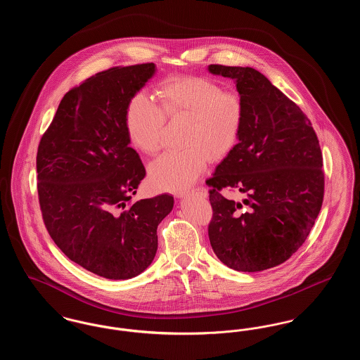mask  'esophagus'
Masks as SVG:
<instances>
[{"mask_svg":"<svg viewBox=\"0 0 360 360\" xmlns=\"http://www.w3.org/2000/svg\"><path fill=\"white\" fill-rule=\"evenodd\" d=\"M186 195H195L198 198H206L207 197V190L205 188H198L188 191V193H184V194H179L178 197H186Z\"/></svg>","mask_w":360,"mask_h":360,"instance_id":"obj_1","label":"esophagus"}]
</instances>
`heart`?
Here are the masks:
<instances>
[{
    "instance_id": "b5f03b06",
    "label": "heart",
    "mask_w": 360,
    "mask_h": 360,
    "mask_svg": "<svg viewBox=\"0 0 360 360\" xmlns=\"http://www.w3.org/2000/svg\"><path fill=\"white\" fill-rule=\"evenodd\" d=\"M160 106L144 91L136 93L125 110V129L131 144L144 154L158 153L163 141L166 117L188 119L182 151H169L148 167L150 181L165 191H185L239 141L245 108L239 93L225 90L205 77L181 75L159 89Z\"/></svg>"
}]
</instances>
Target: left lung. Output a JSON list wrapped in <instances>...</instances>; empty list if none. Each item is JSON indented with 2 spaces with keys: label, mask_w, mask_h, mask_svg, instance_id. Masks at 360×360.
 <instances>
[{
  "label": "left lung",
  "mask_w": 360,
  "mask_h": 360,
  "mask_svg": "<svg viewBox=\"0 0 360 360\" xmlns=\"http://www.w3.org/2000/svg\"><path fill=\"white\" fill-rule=\"evenodd\" d=\"M232 78L245 116L239 143L206 181L213 217L210 245L229 269L244 273L275 267L304 244L324 198L323 155L304 112L252 68L210 65ZM224 188L248 195L225 199Z\"/></svg>",
  "instance_id": "obj_1"
}]
</instances>
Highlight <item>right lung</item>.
I'll list each match as a JSON object with an SVG mask.
<instances>
[{
	"label": "right lung",
	"instance_id": "right-lung-1",
	"mask_svg": "<svg viewBox=\"0 0 360 360\" xmlns=\"http://www.w3.org/2000/svg\"><path fill=\"white\" fill-rule=\"evenodd\" d=\"M154 63L112 68L69 90L36 156L44 225L60 251L108 279L143 273L158 250L156 229L174 198L132 202L146 169L129 147L125 110L153 78Z\"/></svg>",
	"mask_w": 360,
	"mask_h": 360
}]
</instances>
